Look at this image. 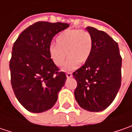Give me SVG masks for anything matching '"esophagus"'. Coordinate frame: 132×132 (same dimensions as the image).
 <instances>
[{"label": "esophagus", "instance_id": "obj_1", "mask_svg": "<svg viewBox=\"0 0 132 132\" xmlns=\"http://www.w3.org/2000/svg\"><path fill=\"white\" fill-rule=\"evenodd\" d=\"M66 76H67V78H68V79H70V78L72 77V73H66Z\"/></svg>", "mask_w": 132, "mask_h": 132}]
</instances>
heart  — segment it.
<instances>
[{"instance_id":"1","label":"heart","mask_w":132,"mask_h":132,"mask_svg":"<svg viewBox=\"0 0 132 132\" xmlns=\"http://www.w3.org/2000/svg\"><path fill=\"white\" fill-rule=\"evenodd\" d=\"M57 44H51L48 53L55 65H63L64 70H71L78 67L79 63H86L90 57L93 49V38L87 31L68 29L61 33L56 39Z\"/></svg>"}]
</instances>
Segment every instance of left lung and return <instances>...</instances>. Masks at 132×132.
Wrapping results in <instances>:
<instances>
[{
	"instance_id": "obj_1",
	"label": "left lung",
	"mask_w": 132,
	"mask_h": 132,
	"mask_svg": "<svg viewBox=\"0 0 132 132\" xmlns=\"http://www.w3.org/2000/svg\"><path fill=\"white\" fill-rule=\"evenodd\" d=\"M93 38L89 60L73 73L77 81L75 98L89 112L106 109L115 98L121 85L122 58L118 45L106 32L88 26Z\"/></svg>"
}]
</instances>
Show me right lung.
<instances>
[{"mask_svg":"<svg viewBox=\"0 0 132 132\" xmlns=\"http://www.w3.org/2000/svg\"><path fill=\"white\" fill-rule=\"evenodd\" d=\"M69 27L64 23L39 21L26 28L12 47L11 84L18 101L28 111L51 109L67 79L52 62L48 48L53 37Z\"/></svg>","mask_w":132,"mask_h":132,"instance_id":"obj_1","label":"right lung"}]
</instances>
